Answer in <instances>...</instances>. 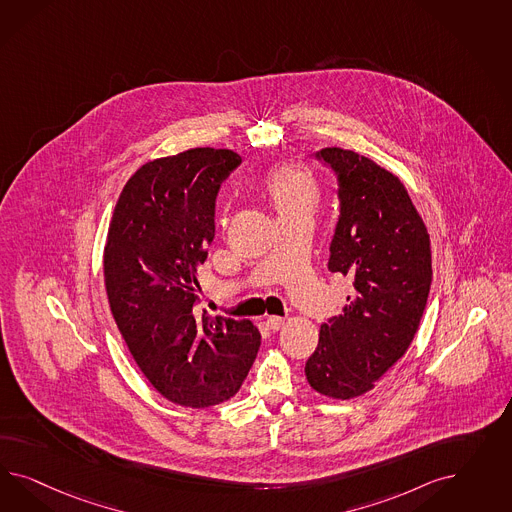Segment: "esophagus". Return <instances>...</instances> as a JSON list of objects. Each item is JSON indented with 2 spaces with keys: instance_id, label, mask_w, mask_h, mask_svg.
Listing matches in <instances>:
<instances>
[{
  "instance_id": "1",
  "label": "esophagus",
  "mask_w": 512,
  "mask_h": 512,
  "mask_svg": "<svg viewBox=\"0 0 512 512\" xmlns=\"http://www.w3.org/2000/svg\"><path fill=\"white\" fill-rule=\"evenodd\" d=\"M266 323H268V326H270L272 330H279L281 326L285 325V319L278 317V315H270V317L266 319Z\"/></svg>"
}]
</instances>
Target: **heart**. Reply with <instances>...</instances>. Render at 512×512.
<instances>
[{"label":"heart","mask_w":512,"mask_h":512,"mask_svg":"<svg viewBox=\"0 0 512 512\" xmlns=\"http://www.w3.org/2000/svg\"><path fill=\"white\" fill-rule=\"evenodd\" d=\"M266 191L279 216L310 212L319 199V189L310 172L295 167L274 172L266 184Z\"/></svg>","instance_id":"1"}]
</instances>
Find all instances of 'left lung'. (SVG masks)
I'll return each instance as SVG.
<instances>
[{
	"label": "left lung",
	"mask_w": 512,
	"mask_h": 512,
	"mask_svg": "<svg viewBox=\"0 0 512 512\" xmlns=\"http://www.w3.org/2000/svg\"><path fill=\"white\" fill-rule=\"evenodd\" d=\"M315 157L338 180L328 270L353 279L355 291L321 325L306 377L319 394L351 400L372 390L417 334L432 283L430 234L398 176L353 150Z\"/></svg>",
	"instance_id": "8db88e82"
}]
</instances>
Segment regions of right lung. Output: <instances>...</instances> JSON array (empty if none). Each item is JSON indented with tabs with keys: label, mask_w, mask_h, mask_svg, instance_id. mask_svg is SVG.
<instances>
[{
	"label": "right lung",
	"mask_w": 512,
	"mask_h": 512,
	"mask_svg": "<svg viewBox=\"0 0 512 512\" xmlns=\"http://www.w3.org/2000/svg\"><path fill=\"white\" fill-rule=\"evenodd\" d=\"M240 163L216 148L154 159L129 178L110 221L103 268L112 317L140 372L184 407L234 396L261 345L248 319L197 310L217 191Z\"/></svg>",
	"instance_id": "add662e5"
}]
</instances>
